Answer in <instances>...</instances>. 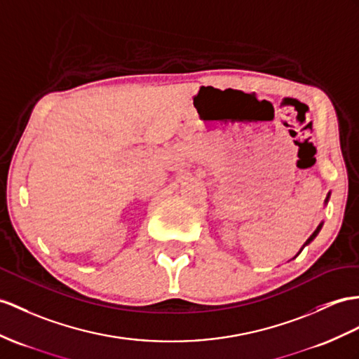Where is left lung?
<instances>
[{
	"mask_svg": "<svg viewBox=\"0 0 359 359\" xmlns=\"http://www.w3.org/2000/svg\"><path fill=\"white\" fill-rule=\"evenodd\" d=\"M329 196H330V194H329V195H327V196H326V201H325V204H327V201H329ZM321 226H323V222H320V225H318V226H317V230H316V231H313V233H312V234H311V238H309V239H308V241H306V242H304V245H303V247H302V250H303V248H304V247H306V245H308V243H311V242H312V241H313V239H316V238H317V234H318V233H320V230H321ZM302 250H300V251H299V255H300V252H302ZM299 255H297V256H299Z\"/></svg>",
	"mask_w": 359,
	"mask_h": 359,
	"instance_id": "obj_1",
	"label": "left lung"
}]
</instances>
